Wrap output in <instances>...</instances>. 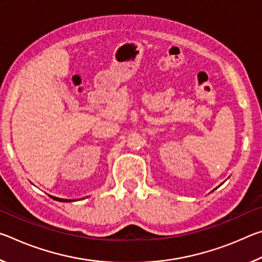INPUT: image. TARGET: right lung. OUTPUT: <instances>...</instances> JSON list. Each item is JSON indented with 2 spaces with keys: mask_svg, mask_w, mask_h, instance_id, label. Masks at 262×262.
<instances>
[{
  "mask_svg": "<svg viewBox=\"0 0 262 262\" xmlns=\"http://www.w3.org/2000/svg\"><path fill=\"white\" fill-rule=\"evenodd\" d=\"M51 196V195H50ZM52 199H54V200H56V201H60V202H70V201H73V200H67V199H59V198H55V196H51Z\"/></svg>",
  "mask_w": 262,
  "mask_h": 262,
  "instance_id": "add662e5",
  "label": "right lung"
}]
</instances>
